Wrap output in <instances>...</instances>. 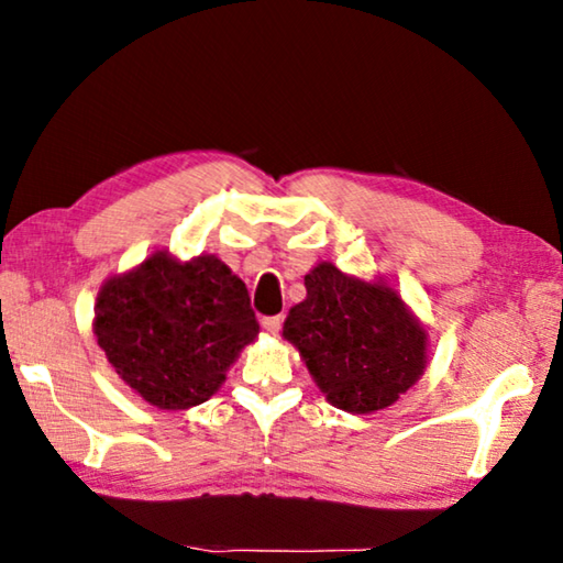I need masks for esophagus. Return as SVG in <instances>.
I'll return each instance as SVG.
<instances>
[{
  "label": "esophagus",
  "instance_id": "34e87169",
  "mask_svg": "<svg viewBox=\"0 0 563 563\" xmlns=\"http://www.w3.org/2000/svg\"><path fill=\"white\" fill-rule=\"evenodd\" d=\"M263 328L271 332V335H278L280 328H283V318L280 316H268L263 318Z\"/></svg>",
  "mask_w": 563,
  "mask_h": 563
}]
</instances>
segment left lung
<instances>
[{
    "mask_svg": "<svg viewBox=\"0 0 563 563\" xmlns=\"http://www.w3.org/2000/svg\"><path fill=\"white\" fill-rule=\"evenodd\" d=\"M305 290L283 335L338 409H385L424 373L427 335L393 288L320 263L305 275Z\"/></svg>",
    "mask_w": 563,
    "mask_h": 563,
    "instance_id": "obj_1",
    "label": "left lung"
}]
</instances>
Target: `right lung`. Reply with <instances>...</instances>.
I'll use <instances>...</instances> for the list:
<instances>
[{
  "mask_svg": "<svg viewBox=\"0 0 563 563\" xmlns=\"http://www.w3.org/2000/svg\"><path fill=\"white\" fill-rule=\"evenodd\" d=\"M258 330L245 283L216 255L190 263L151 255L103 285L93 322L117 375L158 409L216 395Z\"/></svg>",
  "mask_w": 563,
  "mask_h": 563,
  "instance_id": "right-lung-1",
  "label": "right lung"
}]
</instances>
